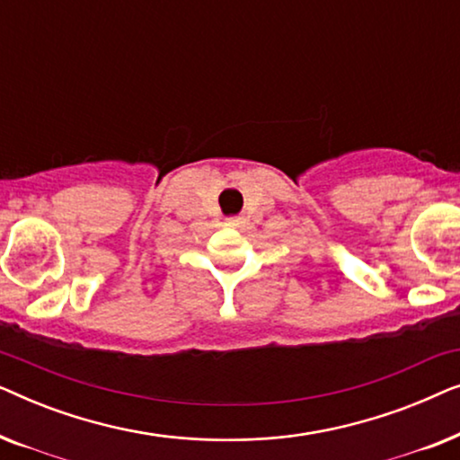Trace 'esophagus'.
Returning <instances> with one entry per match:
<instances>
[{
  "instance_id": "34e87169",
  "label": "esophagus",
  "mask_w": 460,
  "mask_h": 460,
  "mask_svg": "<svg viewBox=\"0 0 460 460\" xmlns=\"http://www.w3.org/2000/svg\"><path fill=\"white\" fill-rule=\"evenodd\" d=\"M244 222H247L244 217H226V226H230V228H241Z\"/></svg>"
}]
</instances>
